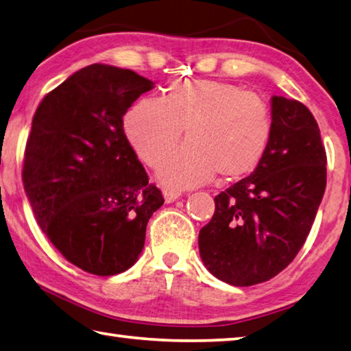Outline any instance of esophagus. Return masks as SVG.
<instances>
[{"label": "esophagus", "mask_w": 351, "mask_h": 351, "mask_svg": "<svg viewBox=\"0 0 351 351\" xmlns=\"http://www.w3.org/2000/svg\"><path fill=\"white\" fill-rule=\"evenodd\" d=\"M180 195H182V191H179V189H176V188L163 189V197H165L166 204H172V202L179 199Z\"/></svg>", "instance_id": "obj_1"}]
</instances>
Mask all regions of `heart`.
<instances>
[{"mask_svg": "<svg viewBox=\"0 0 351 351\" xmlns=\"http://www.w3.org/2000/svg\"><path fill=\"white\" fill-rule=\"evenodd\" d=\"M123 126L149 166L169 156L186 128L189 145L158 169L166 185L185 188L211 180L216 172L232 180L253 171L268 149L273 117L262 97L241 86L180 80L162 98L145 97L129 108Z\"/></svg>", "mask_w": 351, "mask_h": 351, "instance_id": "heart-1", "label": "heart"}]
</instances>
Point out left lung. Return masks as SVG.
Instances as JSON below:
<instances>
[{"label":"left lung","instance_id":"8db88e82","mask_svg":"<svg viewBox=\"0 0 351 351\" xmlns=\"http://www.w3.org/2000/svg\"><path fill=\"white\" fill-rule=\"evenodd\" d=\"M273 134L248 177L214 197L199 234L208 271L234 287L278 276L304 247L327 185V154L310 109L271 98Z\"/></svg>","mask_w":351,"mask_h":351}]
</instances>
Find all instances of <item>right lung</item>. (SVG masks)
I'll return each mask as SVG.
<instances>
[{
	"label": "right lung",
	"instance_id": "right-lung-1",
	"mask_svg": "<svg viewBox=\"0 0 351 351\" xmlns=\"http://www.w3.org/2000/svg\"><path fill=\"white\" fill-rule=\"evenodd\" d=\"M152 82L90 64L43 98L24 151L23 183L36 222L66 261L97 276L131 268L163 205L123 129Z\"/></svg>",
	"mask_w": 351,
	"mask_h": 351
}]
</instances>
